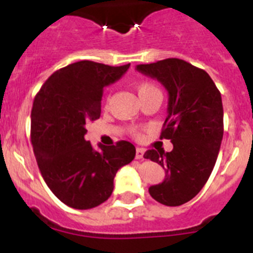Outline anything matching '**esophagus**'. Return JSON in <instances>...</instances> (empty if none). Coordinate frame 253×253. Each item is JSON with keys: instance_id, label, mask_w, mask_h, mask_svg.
Masks as SVG:
<instances>
[{"instance_id": "obj_1", "label": "esophagus", "mask_w": 253, "mask_h": 253, "mask_svg": "<svg viewBox=\"0 0 253 253\" xmlns=\"http://www.w3.org/2000/svg\"><path fill=\"white\" fill-rule=\"evenodd\" d=\"M143 157H144V149H143V148H137L135 158H137V160H143Z\"/></svg>"}]
</instances>
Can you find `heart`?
Here are the masks:
<instances>
[{
	"label": "heart",
	"mask_w": 253,
	"mask_h": 253,
	"mask_svg": "<svg viewBox=\"0 0 253 253\" xmlns=\"http://www.w3.org/2000/svg\"><path fill=\"white\" fill-rule=\"evenodd\" d=\"M135 90H137L138 96H139L140 100L147 99V97H149V96H154V95L161 96L162 95V93H161L160 87H158L156 84H153L152 81L138 82L137 86H135ZM131 134H133L134 137H139L140 135V133L138 129H133V130H131Z\"/></svg>",
	"instance_id": "heart-1"
}]
</instances>
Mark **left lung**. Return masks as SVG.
I'll return each instance as SVG.
<instances>
[{"label": "left lung", "mask_w": 253, "mask_h": 253, "mask_svg": "<svg viewBox=\"0 0 253 253\" xmlns=\"http://www.w3.org/2000/svg\"><path fill=\"white\" fill-rule=\"evenodd\" d=\"M137 69L169 91L161 139L171 140L173 149L144 154L166 169V178L149 187V194L161 204L178 207L198 195L214 169L224 130L222 96L204 69L178 58L138 64Z\"/></svg>", "instance_id": "obj_1"}]
</instances>
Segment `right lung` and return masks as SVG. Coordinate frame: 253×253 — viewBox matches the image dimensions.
I'll return each mask as SVG.
<instances>
[{"label":"right lung","instance_id":"1","mask_svg":"<svg viewBox=\"0 0 253 253\" xmlns=\"http://www.w3.org/2000/svg\"><path fill=\"white\" fill-rule=\"evenodd\" d=\"M129 66L76 62L55 71L35 96L30 130L35 158L51 193L68 207L84 210L106 202L118 169L135 157L126 140L97 152L84 139L86 124L101 114L104 87Z\"/></svg>","mask_w":253,"mask_h":253}]
</instances>
